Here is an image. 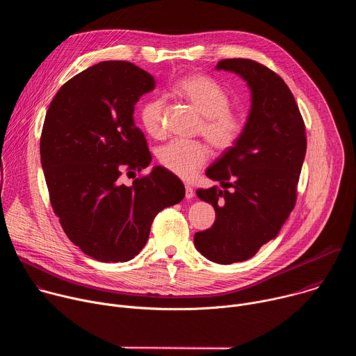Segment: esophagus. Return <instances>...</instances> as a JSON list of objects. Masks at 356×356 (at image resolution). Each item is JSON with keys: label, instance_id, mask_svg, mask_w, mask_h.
<instances>
[{"label": "esophagus", "instance_id": "34e87169", "mask_svg": "<svg viewBox=\"0 0 356 356\" xmlns=\"http://www.w3.org/2000/svg\"><path fill=\"white\" fill-rule=\"evenodd\" d=\"M194 197V190L190 186H186V198L190 200Z\"/></svg>", "mask_w": 356, "mask_h": 356}]
</instances>
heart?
Segmentation results:
<instances>
[{"instance_id": "obj_1", "label": "heart", "mask_w": 356, "mask_h": 356, "mask_svg": "<svg viewBox=\"0 0 356 356\" xmlns=\"http://www.w3.org/2000/svg\"><path fill=\"white\" fill-rule=\"evenodd\" d=\"M176 92L202 117L200 132L217 150L231 149L242 136L245 120L241 114L231 111L228 92L213 79L204 74H188L181 77ZM165 98L146 99L140 107V122L145 131L154 138H161L163 127ZM210 150L202 142L172 140L158 152L159 163L170 173L191 179L207 163Z\"/></svg>"}]
</instances>
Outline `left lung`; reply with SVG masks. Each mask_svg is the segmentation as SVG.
Masks as SVG:
<instances>
[{"instance_id":"1","label":"left lung","mask_w":356,"mask_h":356,"mask_svg":"<svg viewBox=\"0 0 356 356\" xmlns=\"http://www.w3.org/2000/svg\"><path fill=\"white\" fill-rule=\"evenodd\" d=\"M216 69L242 77L252 103L242 136L206 172L222 188L197 190L200 200L211 202L216 221L194 234V245L207 259L231 265L250 259L276 238L293 211L307 139L279 74L250 59H224Z\"/></svg>"}]
</instances>
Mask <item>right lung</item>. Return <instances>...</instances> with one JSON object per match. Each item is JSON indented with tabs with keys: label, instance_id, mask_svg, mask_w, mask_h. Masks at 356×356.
<instances>
[{
	"label": "right lung",
	"instance_id": "right-lung-1",
	"mask_svg": "<svg viewBox=\"0 0 356 356\" xmlns=\"http://www.w3.org/2000/svg\"><path fill=\"white\" fill-rule=\"evenodd\" d=\"M155 79L129 62L94 65L66 81L44 117L40 162L50 204L69 239L99 262L134 259L159 211L184 198V186L152 161L135 104Z\"/></svg>",
	"mask_w": 356,
	"mask_h": 356
}]
</instances>
